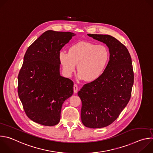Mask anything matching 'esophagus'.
<instances>
[{
  "mask_svg": "<svg viewBox=\"0 0 153 153\" xmlns=\"http://www.w3.org/2000/svg\"><path fill=\"white\" fill-rule=\"evenodd\" d=\"M73 89H74V93H77V90H78V87H77V85L76 84L74 85Z\"/></svg>",
  "mask_w": 153,
  "mask_h": 153,
  "instance_id": "1",
  "label": "esophagus"
}]
</instances>
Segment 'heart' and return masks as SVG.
Wrapping results in <instances>:
<instances>
[{
	"instance_id": "heart-1",
	"label": "heart",
	"mask_w": 153,
	"mask_h": 153,
	"mask_svg": "<svg viewBox=\"0 0 153 153\" xmlns=\"http://www.w3.org/2000/svg\"><path fill=\"white\" fill-rule=\"evenodd\" d=\"M110 53L108 48L102 45L80 42L72 45L69 53L61 51L59 59L63 71L67 77H70L77 64L78 77L92 82L98 79L105 71Z\"/></svg>"
}]
</instances>
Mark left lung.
I'll return each instance as SVG.
<instances>
[{
	"mask_svg": "<svg viewBox=\"0 0 153 153\" xmlns=\"http://www.w3.org/2000/svg\"><path fill=\"white\" fill-rule=\"evenodd\" d=\"M87 35L105 43L110 52V60L103 74L85 84L77 93L82 103V123L88 128H100L111 124L130 99L134 83L132 60L126 47L114 37Z\"/></svg>",
	"mask_w": 153,
	"mask_h": 153,
	"instance_id": "left-lung-1",
	"label": "left lung"
}]
</instances>
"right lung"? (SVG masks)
I'll list each match as a JSON object with an SVG mask.
<instances>
[{"label":"right lung","instance_id":"1","mask_svg":"<svg viewBox=\"0 0 153 153\" xmlns=\"http://www.w3.org/2000/svg\"><path fill=\"white\" fill-rule=\"evenodd\" d=\"M76 34L48 30L28 48L18 76V94L27 116L45 126L59 123L62 105L73 94L60 76L59 54Z\"/></svg>","mask_w":153,"mask_h":153}]
</instances>
